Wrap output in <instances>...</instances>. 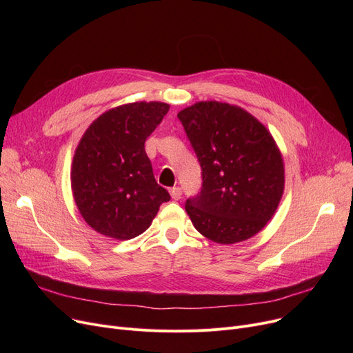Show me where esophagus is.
I'll list each match as a JSON object with an SVG mask.
<instances>
[{
  "instance_id": "esophagus-1",
  "label": "esophagus",
  "mask_w": 353,
  "mask_h": 353,
  "mask_svg": "<svg viewBox=\"0 0 353 353\" xmlns=\"http://www.w3.org/2000/svg\"><path fill=\"white\" fill-rule=\"evenodd\" d=\"M170 194H172V197H173L174 200H179V199L181 197V188H179V186L172 188V189H170Z\"/></svg>"
}]
</instances>
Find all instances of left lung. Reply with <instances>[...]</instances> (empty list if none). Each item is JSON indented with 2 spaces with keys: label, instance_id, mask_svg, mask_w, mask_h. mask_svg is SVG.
Returning <instances> with one entry per match:
<instances>
[{
  "label": "left lung",
  "instance_id": "8db88e82",
  "mask_svg": "<svg viewBox=\"0 0 353 353\" xmlns=\"http://www.w3.org/2000/svg\"><path fill=\"white\" fill-rule=\"evenodd\" d=\"M177 117L201 167V189L184 206L196 230L223 245L261 232L285 188L282 154L268 128L219 101L196 103Z\"/></svg>",
  "mask_w": 353,
  "mask_h": 353
}]
</instances>
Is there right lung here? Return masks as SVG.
Instances as JSON below:
<instances>
[{"instance_id":"obj_1","label":"right lung","mask_w":353,"mask_h":353,"mask_svg":"<svg viewBox=\"0 0 353 353\" xmlns=\"http://www.w3.org/2000/svg\"><path fill=\"white\" fill-rule=\"evenodd\" d=\"M169 108L157 101L130 103L105 111L87 128L74 154L71 188L83 219L96 232L133 239L170 200L144 150Z\"/></svg>"}]
</instances>
